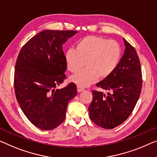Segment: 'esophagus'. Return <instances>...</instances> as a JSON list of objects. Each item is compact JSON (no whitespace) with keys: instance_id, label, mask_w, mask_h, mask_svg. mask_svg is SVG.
<instances>
[{"instance_id":"34e87169","label":"esophagus","mask_w":157,"mask_h":157,"mask_svg":"<svg viewBox=\"0 0 157 157\" xmlns=\"http://www.w3.org/2000/svg\"><path fill=\"white\" fill-rule=\"evenodd\" d=\"M78 92H83V91H85V88L82 87V86H78Z\"/></svg>"}]
</instances>
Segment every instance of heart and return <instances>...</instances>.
<instances>
[{"mask_svg": "<svg viewBox=\"0 0 157 157\" xmlns=\"http://www.w3.org/2000/svg\"><path fill=\"white\" fill-rule=\"evenodd\" d=\"M121 58V48L118 42L97 36H87L79 39L75 49L70 48L65 53L67 69L77 73L86 67L71 80L80 86L94 83L98 78L106 79L115 71Z\"/></svg>", "mask_w": 157, "mask_h": 157, "instance_id": "b5f03b06", "label": "heart"}]
</instances>
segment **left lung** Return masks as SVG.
<instances>
[{
	"instance_id": "1",
	"label": "left lung",
	"mask_w": 157,
	"mask_h": 157,
	"mask_svg": "<svg viewBox=\"0 0 157 157\" xmlns=\"http://www.w3.org/2000/svg\"><path fill=\"white\" fill-rule=\"evenodd\" d=\"M125 49L123 57L109 78L96 84L108 91L107 95L93 90V99L89 106L92 122L105 129H113L132 113L141 92L142 69L135 48L123 39Z\"/></svg>"
}]
</instances>
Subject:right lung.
Returning <instances> with one entry per match:
<instances>
[{"instance_id":"right-lung-1","label":"right lung","mask_w":157,"mask_h":157,"mask_svg":"<svg viewBox=\"0 0 157 157\" xmlns=\"http://www.w3.org/2000/svg\"><path fill=\"white\" fill-rule=\"evenodd\" d=\"M77 33L44 30L19 53L14 75L16 99L28 120L41 130H53L63 122L67 104L77 94L73 82L56 89L66 78L63 44Z\"/></svg>"}]
</instances>
